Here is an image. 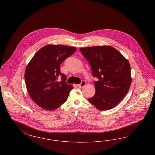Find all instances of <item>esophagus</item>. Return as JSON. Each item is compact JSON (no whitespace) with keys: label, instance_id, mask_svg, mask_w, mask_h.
<instances>
[{"label":"esophagus","instance_id":"obj_1","mask_svg":"<svg viewBox=\"0 0 155 155\" xmlns=\"http://www.w3.org/2000/svg\"><path fill=\"white\" fill-rule=\"evenodd\" d=\"M85 85H86L85 81H82L81 82V83L80 84H78V87L79 88H82V87H85Z\"/></svg>","mask_w":155,"mask_h":155}]
</instances>
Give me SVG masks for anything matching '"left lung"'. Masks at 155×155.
I'll return each mask as SVG.
<instances>
[{"instance_id":"8db88e82","label":"left lung","mask_w":155,"mask_h":155,"mask_svg":"<svg viewBox=\"0 0 155 155\" xmlns=\"http://www.w3.org/2000/svg\"><path fill=\"white\" fill-rule=\"evenodd\" d=\"M88 61L95 81V94L89 102L100 110L114 107L127 94L131 83V67L127 59L111 46L80 48Z\"/></svg>"}]
</instances>
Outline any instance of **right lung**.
Listing matches in <instances>:
<instances>
[{"instance_id": "right-lung-1", "label": "right lung", "mask_w": 155, "mask_h": 155, "mask_svg": "<svg viewBox=\"0 0 155 155\" xmlns=\"http://www.w3.org/2000/svg\"><path fill=\"white\" fill-rule=\"evenodd\" d=\"M75 47L47 45L34 54L25 68L24 78L28 92L38 106L46 110L56 109L66 101L73 88L60 72L61 63L76 51ZM62 77V81L58 78Z\"/></svg>"}]
</instances>
